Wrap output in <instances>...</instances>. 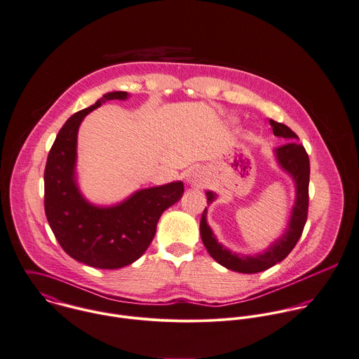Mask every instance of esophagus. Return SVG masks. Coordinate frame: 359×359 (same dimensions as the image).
<instances>
[{"label": "esophagus", "instance_id": "obj_1", "mask_svg": "<svg viewBox=\"0 0 359 359\" xmlns=\"http://www.w3.org/2000/svg\"><path fill=\"white\" fill-rule=\"evenodd\" d=\"M186 182L194 187H203L205 184V177L200 169H193L187 173Z\"/></svg>", "mask_w": 359, "mask_h": 359}]
</instances>
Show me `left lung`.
<instances>
[{"mask_svg": "<svg viewBox=\"0 0 359 359\" xmlns=\"http://www.w3.org/2000/svg\"><path fill=\"white\" fill-rule=\"evenodd\" d=\"M270 124L273 127V133L276 137H283L288 141L285 145H281L276 148L274 158L277 162V166L287 173L294 186H295V201L291 210V215L288 219V224L274 242H271L267 249L263 252L255 253V255H242L238 252H232L225 245H222L211 226L207 221V207L201 215L200 221V235L201 241L208 250L210 256L221 266H224L228 270L243 273V274H255L264 271L277 263L283 262L291 250L295 248L297 242L299 241L304 226L306 224L308 217V204H309V175H311V165H309V156L298 141V135L285 124L277 123L274 120H270ZM207 203L211 205L217 198L218 194L207 190Z\"/></svg>", "mask_w": 359, "mask_h": 359, "instance_id": "left-lung-1", "label": "left lung"}]
</instances>
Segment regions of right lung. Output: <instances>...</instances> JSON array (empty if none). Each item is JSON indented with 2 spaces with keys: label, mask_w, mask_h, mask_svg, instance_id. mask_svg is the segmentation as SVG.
Returning a JSON list of instances; mask_svg holds the SVG:
<instances>
[{
  "label": "right lung",
  "mask_w": 359,
  "mask_h": 359,
  "mask_svg": "<svg viewBox=\"0 0 359 359\" xmlns=\"http://www.w3.org/2000/svg\"><path fill=\"white\" fill-rule=\"evenodd\" d=\"M128 96L121 90L109 92L72 114L58 131L44 170V211L55 239L74 260L102 270L138 260L152 242L162 212L184 193L183 182L177 180L140 189L111 205H99L81 191L76 173L81 123L102 103Z\"/></svg>",
  "instance_id": "add662e5"
}]
</instances>
